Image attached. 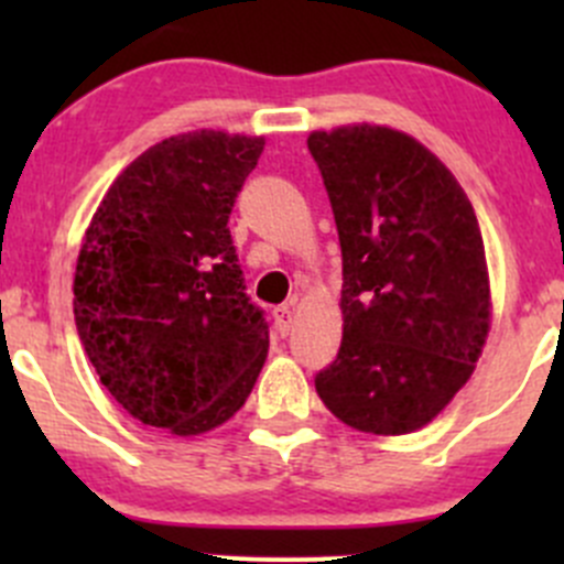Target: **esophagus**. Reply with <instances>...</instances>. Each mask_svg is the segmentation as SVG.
I'll list each match as a JSON object with an SVG mask.
<instances>
[{
  "mask_svg": "<svg viewBox=\"0 0 564 564\" xmlns=\"http://www.w3.org/2000/svg\"><path fill=\"white\" fill-rule=\"evenodd\" d=\"M272 318H275V333L281 335V338H286L289 329H292V322H294V303H286V305H281V308H275Z\"/></svg>",
  "mask_w": 564,
  "mask_h": 564,
  "instance_id": "obj_1",
  "label": "esophagus"
}]
</instances>
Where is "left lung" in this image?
<instances>
[{
	"label": "left lung",
	"mask_w": 564,
	"mask_h": 564,
	"mask_svg": "<svg viewBox=\"0 0 564 564\" xmlns=\"http://www.w3.org/2000/svg\"><path fill=\"white\" fill-rule=\"evenodd\" d=\"M308 150L344 259V340L316 392L351 429L412 434L464 388L486 344L475 209L445 163L398 130H316Z\"/></svg>",
	"instance_id": "8db88e82"
}]
</instances>
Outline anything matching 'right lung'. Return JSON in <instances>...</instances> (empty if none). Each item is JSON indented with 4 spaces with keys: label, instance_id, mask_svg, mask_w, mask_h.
<instances>
[{
    "label": "right lung",
    "instance_id": "1",
    "mask_svg": "<svg viewBox=\"0 0 564 564\" xmlns=\"http://www.w3.org/2000/svg\"><path fill=\"white\" fill-rule=\"evenodd\" d=\"M264 139L172 135L113 180L89 224L73 314L89 362L128 414L196 436L246 403L270 346L229 215Z\"/></svg>",
    "mask_w": 564,
    "mask_h": 564
}]
</instances>
